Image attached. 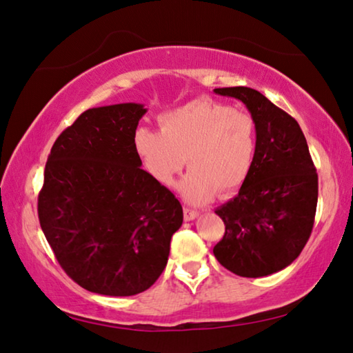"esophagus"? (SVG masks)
Instances as JSON below:
<instances>
[{"mask_svg":"<svg viewBox=\"0 0 353 353\" xmlns=\"http://www.w3.org/2000/svg\"><path fill=\"white\" fill-rule=\"evenodd\" d=\"M199 216V211H196V210H191V208H183V217H185V221H193V219H196V217Z\"/></svg>","mask_w":353,"mask_h":353,"instance_id":"obj_1","label":"esophagus"}]
</instances>
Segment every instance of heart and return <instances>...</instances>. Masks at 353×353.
Masks as SVG:
<instances>
[{"mask_svg": "<svg viewBox=\"0 0 353 353\" xmlns=\"http://www.w3.org/2000/svg\"><path fill=\"white\" fill-rule=\"evenodd\" d=\"M136 151L156 182L170 185L190 166L179 190L187 201L203 203L217 191L227 197L238 191L252 172L258 131L245 111L211 99H197L159 120V132L140 130Z\"/></svg>", "mask_w": 353, "mask_h": 353, "instance_id": "heart-1", "label": "heart"}]
</instances>
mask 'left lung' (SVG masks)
<instances>
[{
  "label": "left lung",
  "mask_w": 353,
  "mask_h": 353,
  "mask_svg": "<svg viewBox=\"0 0 353 353\" xmlns=\"http://www.w3.org/2000/svg\"><path fill=\"white\" fill-rule=\"evenodd\" d=\"M214 92L248 108L258 148L239 194L214 211L225 233L213 253L234 274L267 276L290 265L310 238L318 203L316 168L298 121L259 91L234 86Z\"/></svg>",
  "instance_id": "left-lung-1"
}]
</instances>
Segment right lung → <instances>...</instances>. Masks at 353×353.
Masks as SVG:
<instances>
[{"instance_id": "1", "label": "right lung", "mask_w": 353, "mask_h": 353, "mask_svg": "<svg viewBox=\"0 0 353 353\" xmlns=\"http://www.w3.org/2000/svg\"><path fill=\"white\" fill-rule=\"evenodd\" d=\"M143 105L92 108L50 150L38 219L68 276L89 292L132 296L168 262L182 205L140 168L136 145Z\"/></svg>"}]
</instances>
